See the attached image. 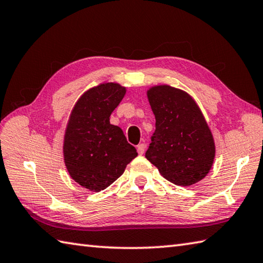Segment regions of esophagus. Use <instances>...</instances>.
I'll return each instance as SVG.
<instances>
[{
  "mask_svg": "<svg viewBox=\"0 0 263 263\" xmlns=\"http://www.w3.org/2000/svg\"><path fill=\"white\" fill-rule=\"evenodd\" d=\"M145 148H146V146L143 145V143H140V145L137 146V151H138L139 155H142V154L145 153Z\"/></svg>",
  "mask_w": 263,
  "mask_h": 263,
  "instance_id": "obj_1",
  "label": "esophagus"
}]
</instances>
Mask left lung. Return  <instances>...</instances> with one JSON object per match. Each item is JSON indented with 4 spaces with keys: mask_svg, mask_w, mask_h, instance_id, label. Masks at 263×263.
Instances as JSON below:
<instances>
[{
    "mask_svg": "<svg viewBox=\"0 0 263 263\" xmlns=\"http://www.w3.org/2000/svg\"><path fill=\"white\" fill-rule=\"evenodd\" d=\"M147 97L156 130L146 158L177 186L200 181L213 165L215 145L196 101L183 90L165 84L152 86Z\"/></svg>",
    "mask_w": 263,
    "mask_h": 263,
    "instance_id": "obj_1",
    "label": "left lung"
}]
</instances>
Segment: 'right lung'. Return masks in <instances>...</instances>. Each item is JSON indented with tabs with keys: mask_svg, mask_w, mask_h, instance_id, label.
Returning a JSON list of instances; mask_svg holds the SVG:
<instances>
[{
	"mask_svg": "<svg viewBox=\"0 0 263 263\" xmlns=\"http://www.w3.org/2000/svg\"><path fill=\"white\" fill-rule=\"evenodd\" d=\"M126 89L118 83H101L76 101L64 137V161L71 179L91 192H101L120 178L138 156L122 128L109 117Z\"/></svg>",
	"mask_w": 263,
	"mask_h": 263,
	"instance_id": "right-lung-1",
	"label": "right lung"
}]
</instances>
